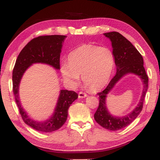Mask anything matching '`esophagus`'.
<instances>
[{"label":"esophagus","mask_w":160,"mask_h":160,"mask_svg":"<svg viewBox=\"0 0 160 160\" xmlns=\"http://www.w3.org/2000/svg\"><path fill=\"white\" fill-rule=\"evenodd\" d=\"M78 97H79V98H84V97H87V94L82 92H80L79 94H78Z\"/></svg>","instance_id":"1"}]
</instances>
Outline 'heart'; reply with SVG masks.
<instances>
[{
	"instance_id": "obj_1",
	"label": "heart",
	"mask_w": 160,
	"mask_h": 160,
	"mask_svg": "<svg viewBox=\"0 0 160 160\" xmlns=\"http://www.w3.org/2000/svg\"><path fill=\"white\" fill-rule=\"evenodd\" d=\"M114 66V55L109 48L85 44L69 53L68 63L62 64L61 71L64 79L73 85L82 75L86 88L97 92L109 82Z\"/></svg>"
}]
</instances>
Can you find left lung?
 Here are the masks:
<instances>
[{"label": "left lung", "mask_w": 160, "mask_h": 160, "mask_svg": "<svg viewBox=\"0 0 160 160\" xmlns=\"http://www.w3.org/2000/svg\"><path fill=\"white\" fill-rule=\"evenodd\" d=\"M104 34L112 42L117 71L107 88L97 93L99 98V107L94 117L97 123L103 128L109 131H118L131 124L141 112L148 88V76L143 66L142 55L126 37L117 32H108ZM130 72L138 75L143 81V90L142 98L137 108L131 114L123 118H115L107 111L105 104L106 94L123 75Z\"/></svg>", "instance_id": "1"}]
</instances>
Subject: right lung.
<instances>
[{"instance_id":"1","label":"right lung","mask_w":160,"mask_h":160,"mask_svg":"<svg viewBox=\"0 0 160 160\" xmlns=\"http://www.w3.org/2000/svg\"><path fill=\"white\" fill-rule=\"evenodd\" d=\"M64 35H47L32 39L20 51L12 70V90L19 112L27 125L40 132H50L61 128L66 122L70 105L78 97L74 91L61 90L55 112L51 118L43 122H37L29 118L21 107L18 97L19 85L22 75L28 67L34 63L49 64L60 69V53Z\"/></svg>"}]
</instances>
